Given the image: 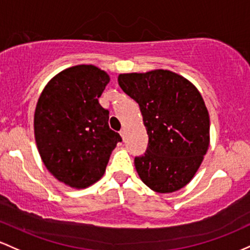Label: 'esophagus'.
<instances>
[{
    "mask_svg": "<svg viewBox=\"0 0 250 250\" xmlns=\"http://www.w3.org/2000/svg\"><path fill=\"white\" fill-rule=\"evenodd\" d=\"M120 136H122L123 140H125V138H126V130H125V128H122V130H120Z\"/></svg>",
    "mask_w": 250,
    "mask_h": 250,
    "instance_id": "34e87169",
    "label": "esophagus"
}]
</instances>
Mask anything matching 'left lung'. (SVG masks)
<instances>
[{"label": "left lung", "instance_id": "1", "mask_svg": "<svg viewBox=\"0 0 250 250\" xmlns=\"http://www.w3.org/2000/svg\"><path fill=\"white\" fill-rule=\"evenodd\" d=\"M118 83L138 103L147 131L146 151L134 158L139 177L157 192L186 187L209 146V113L200 92L164 69L120 74Z\"/></svg>", "mask_w": 250, "mask_h": 250}]
</instances>
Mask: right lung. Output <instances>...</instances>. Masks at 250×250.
<instances>
[{"label": "right lung", "instance_id": "obj_1", "mask_svg": "<svg viewBox=\"0 0 250 250\" xmlns=\"http://www.w3.org/2000/svg\"><path fill=\"white\" fill-rule=\"evenodd\" d=\"M110 81L92 64L59 73L47 83L34 116L36 145L42 162L58 181L77 189L103 177L122 137L108 126L110 112L99 98Z\"/></svg>", "mask_w": 250, "mask_h": 250}]
</instances>
